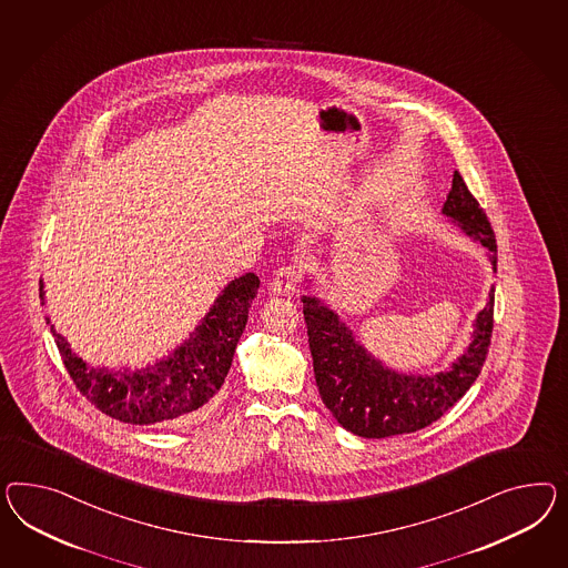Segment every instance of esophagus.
Returning <instances> with one entry per match:
<instances>
[{"label": "esophagus", "instance_id": "obj_1", "mask_svg": "<svg viewBox=\"0 0 568 568\" xmlns=\"http://www.w3.org/2000/svg\"><path fill=\"white\" fill-rule=\"evenodd\" d=\"M297 278H300L297 266H293V264L283 266V268L276 271L275 278H273V283H271V292L275 293V295H287V293H292L293 290H295Z\"/></svg>", "mask_w": 568, "mask_h": 568}]
</instances>
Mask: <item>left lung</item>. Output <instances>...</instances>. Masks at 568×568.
<instances>
[{
  "label": "left lung",
  "mask_w": 568,
  "mask_h": 568,
  "mask_svg": "<svg viewBox=\"0 0 568 568\" xmlns=\"http://www.w3.org/2000/svg\"><path fill=\"white\" fill-rule=\"evenodd\" d=\"M443 215L486 250L496 273L494 231L457 171ZM316 281L306 276L302 302L314 376L326 409L347 432L362 438H386L426 428L476 383L490 345L494 287L488 292L486 307L477 312L463 353L434 374L403 372L384 364L355 337L352 326L341 321L337 310L316 295Z\"/></svg>",
  "instance_id": "8db88e82"
}]
</instances>
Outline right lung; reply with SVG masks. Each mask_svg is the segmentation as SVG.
Masks as SVG:
<instances>
[{
  "instance_id": "add662e5",
  "label": "right lung",
  "mask_w": 568,
  "mask_h": 568,
  "mask_svg": "<svg viewBox=\"0 0 568 568\" xmlns=\"http://www.w3.org/2000/svg\"><path fill=\"white\" fill-rule=\"evenodd\" d=\"M261 287L254 273L231 278L187 337L142 368L91 366L78 357L53 324L51 335L78 390L103 414L123 424L153 426L204 412L225 383L250 304ZM41 304L45 285L41 281ZM49 324V318H45Z\"/></svg>"
}]
</instances>
